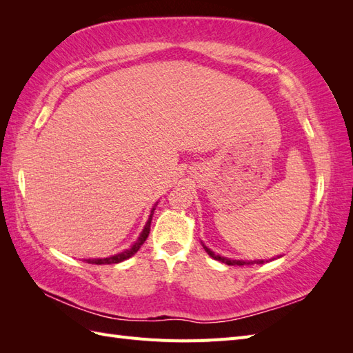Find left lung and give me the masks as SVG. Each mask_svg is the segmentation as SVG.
Here are the masks:
<instances>
[{
    "mask_svg": "<svg viewBox=\"0 0 353 353\" xmlns=\"http://www.w3.org/2000/svg\"><path fill=\"white\" fill-rule=\"evenodd\" d=\"M201 245H203V249L206 250V253L210 256V258H213L215 261H219V262H222V263H227V265H239V266H241V265H253V263H265V262H268V261H243V259H230V258H225V256H221V254H216L215 252L213 250H210L208 245H205L201 243ZM280 258V256H279ZM274 259H276V258H272V259H270V261H274Z\"/></svg>",
    "mask_w": 353,
    "mask_h": 353,
    "instance_id": "left-lung-1",
    "label": "left lung"
}]
</instances>
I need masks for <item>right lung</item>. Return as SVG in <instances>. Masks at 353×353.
<instances>
[{
    "label": "right lung",
    "mask_w": 353,
    "mask_h": 353,
    "mask_svg": "<svg viewBox=\"0 0 353 353\" xmlns=\"http://www.w3.org/2000/svg\"><path fill=\"white\" fill-rule=\"evenodd\" d=\"M157 203L159 201H156V205L153 206L150 215H148V219L145 222V225H144L143 231L140 232V237H138L134 241V244L131 245L130 249H126V250H123L121 253H116L113 256H109V258H94V259H83V261L87 262V263H95V265H112V263H119V262H123L126 259H130L131 256H134L138 250H140V248L144 244L145 239L148 237V232H150V225H152V218H153V213H154V209L157 206Z\"/></svg>",
    "instance_id": "obj_1"
}]
</instances>
